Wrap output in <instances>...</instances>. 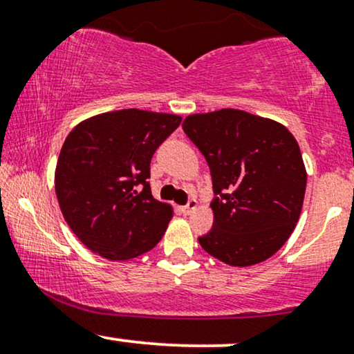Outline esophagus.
I'll list each match as a JSON object with an SVG mask.
<instances>
[{"label":"esophagus","mask_w":354,"mask_h":354,"mask_svg":"<svg viewBox=\"0 0 354 354\" xmlns=\"http://www.w3.org/2000/svg\"><path fill=\"white\" fill-rule=\"evenodd\" d=\"M196 208H198V201H196V200H189L188 205L183 206L181 211H183V213H185V214H191Z\"/></svg>","instance_id":"1"}]
</instances>
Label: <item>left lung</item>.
Listing matches in <instances>:
<instances>
[{
	"mask_svg": "<svg viewBox=\"0 0 354 354\" xmlns=\"http://www.w3.org/2000/svg\"><path fill=\"white\" fill-rule=\"evenodd\" d=\"M183 129L208 161L216 194L201 248L230 266L266 261L303 209L306 168L298 141L278 121L233 108L189 115Z\"/></svg>",
	"mask_w": 354,
	"mask_h": 354,
	"instance_id": "obj_1",
	"label": "left lung"
}]
</instances>
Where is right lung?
Returning a JSON list of instances; mask_svg holds the SVG:
<instances>
[{"mask_svg": "<svg viewBox=\"0 0 354 354\" xmlns=\"http://www.w3.org/2000/svg\"><path fill=\"white\" fill-rule=\"evenodd\" d=\"M180 123L178 115L131 108L100 113L71 129L55 189L64 221L89 251L128 261L165 236L173 206L154 200L146 180L153 153Z\"/></svg>", "mask_w": 354, "mask_h": 354, "instance_id": "obj_1", "label": "right lung"}]
</instances>
